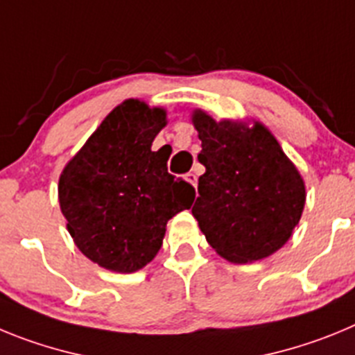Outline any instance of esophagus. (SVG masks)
<instances>
[{
  "mask_svg": "<svg viewBox=\"0 0 355 355\" xmlns=\"http://www.w3.org/2000/svg\"><path fill=\"white\" fill-rule=\"evenodd\" d=\"M184 180H187L190 184H193V187L197 184V175L193 174V172H188V174L184 175Z\"/></svg>",
  "mask_w": 355,
  "mask_h": 355,
  "instance_id": "1",
  "label": "esophagus"
}]
</instances>
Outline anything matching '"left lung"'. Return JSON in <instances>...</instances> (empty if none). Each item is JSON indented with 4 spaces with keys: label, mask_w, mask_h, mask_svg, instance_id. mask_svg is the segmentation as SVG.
I'll use <instances>...</instances> for the list:
<instances>
[{
    "label": "left lung",
    "mask_w": 355,
    "mask_h": 355,
    "mask_svg": "<svg viewBox=\"0 0 355 355\" xmlns=\"http://www.w3.org/2000/svg\"><path fill=\"white\" fill-rule=\"evenodd\" d=\"M199 133V197L192 215L218 256L252 263L279 250L306 205V184L272 131L259 121L192 114Z\"/></svg>",
    "instance_id": "left-lung-1"
}]
</instances>
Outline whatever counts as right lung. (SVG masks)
Listing matches in <instances>:
<instances>
[{"label":"right lung","instance_id":"obj_1","mask_svg":"<svg viewBox=\"0 0 355 355\" xmlns=\"http://www.w3.org/2000/svg\"><path fill=\"white\" fill-rule=\"evenodd\" d=\"M167 110L140 99L115 106L64 167L58 202L67 231L90 261L133 274L155 259L167 222L192 206L196 190L150 150Z\"/></svg>","mask_w":355,"mask_h":355}]
</instances>
